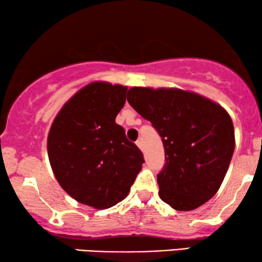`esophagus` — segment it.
Masks as SVG:
<instances>
[{"label":"esophagus","instance_id":"1","mask_svg":"<svg viewBox=\"0 0 262 262\" xmlns=\"http://www.w3.org/2000/svg\"><path fill=\"white\" fill-rule=\"evenodd\" d=\"M135 143H136V146H138L140 149H142V140H141V139H139L138 141H136Z\"/></svg>","mask_w":262,"mask_h":262}]
</instances>
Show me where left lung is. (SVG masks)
I'll use <instances>...</instances> for the list:
<instances>
[{
    "instance_id": "obj_1",
    "label": "left lung",
    "mask_w": 262,
    "mask_h": 262,
    "mask_svg": "<svg viewBox=\"0 0 262 262\" xmlns=\"http://www.w3.org/2000/svg\"><path fill=\"white\" fill-rule=\"evenodd\" d=\"M127 101L164 143L159 196L178 211L206 203L219 191L235 148L234 126L219 103L177 88L134 86Z\"/></svg>"
}]
</instances>
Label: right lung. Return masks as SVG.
<instances>
[{"instance_id":"obj_1","label":"right lung","mask_w":262,"mask_h":262,"mask_svg":"<svg viewBox=\"0 0 262 262\" xmlns=\"http://www.w3.org/2000/svg\"><path fill=\"white\" fill-rule=\"evenodd\" d=\"M126 93L120 84H88L62 105L50 128L47 153L59 185L95 209L123 201L145 163L115 122Z\"/></svg>"}]
</instances>
